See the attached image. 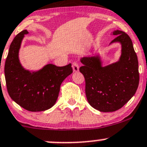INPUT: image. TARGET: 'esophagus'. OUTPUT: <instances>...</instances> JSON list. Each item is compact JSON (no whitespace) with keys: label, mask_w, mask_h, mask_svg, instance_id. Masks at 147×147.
Segmentation results:
<instances>
[{"label":"esophagus","mask_w":147,"mask_h":147,"mask_svg":"<svg viewBox=\"0 0 147 147\" xmlns=\"http://www.w3.org/2000/svg\"><path fill=\"white\" fill-rule=\"evenodd\" d=\"M72 69H73L74 72H78L79 71V65L77 63H72Z\"/></svg>","instance_id":"obj_1"}]
</instances>
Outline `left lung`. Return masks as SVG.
I'll return each instance as SVG.
<instances>
[{"label":"left lung","instance_id":"1","mask_svg":"<svg viewBox=\"0 0 147 147\" xmlns=\"http://www.w3.org/2000/svg\"><path fill=\"white\" fill-rule=\"evenodd\" d=\"M121 55L115 63L103 65L100 54L84 56L80 71L85 79V93L89 104L97 110L112 112L122 107L135 94L139 82V63L132 41L123 31L114 30Z\"/></svg>","mask_w":147,"mask_h":147}]
</instances>
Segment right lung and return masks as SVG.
Returning a JSON list of instances; mask_svg holds the SVG:
<instances>
[{"instance_id":"right-lung-1","label":"right lung","mask_w":147,"mask_h":147,"mask_svg":"<svg viewBox=\"0 0 147 147\" xmlns=\"http://www.w3.org/2000/svg\"><path fill=\"white\" fill-rule=\"evenodd\" d=\"M24 30L18 34L10 45L4 73L7 90L12 100L30 112H42L55 104L60 85L72 73L71 64L57 67L47 64L38 70H29L23 66L19 52L25 35Z\"/></svg>"}]
</instances>
